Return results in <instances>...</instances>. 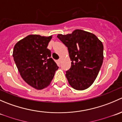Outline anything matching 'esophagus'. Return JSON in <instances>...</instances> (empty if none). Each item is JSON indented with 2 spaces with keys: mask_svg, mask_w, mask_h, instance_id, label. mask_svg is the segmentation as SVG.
I'll list each match as a JSON object with an SVG mask.
<instances>
[{
  "mask_svg": "<svg viewBox=\"0 0 122 122\" xmlns=\"http://www.w3.org/2000/svg\"><path fill=\"white\" fill-rule=\"evenodd\" d=\"M58 61L59 63H61V58H60V59H59V60H58Z\"/></svg>",
  "mask_w": 122,
  "mask_h": 122,
  "instance_id": "34e87169",
  "label": "esophagus"
}]
</instances>
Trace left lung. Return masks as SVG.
<instances>
[{"mask_svg":"<svg viewBox=\"0 0 122 122\" xmlns=\"http://www.w3.org/2000/svg\"><path fill=\"white\" fill-rule=\"evenodd\" d=\"M58 38L68 48L71 68L66 71L70 86L77 90L88 88L94 81L103 61V45L92 33L76 29L71 34H58Z\"/></svg>","mask_w":122,"mask_h":122,"instance_id":"8db88e82","label":"left lung"}]
</instances>
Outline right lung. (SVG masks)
I'll return each instance as SVG.
<instances>
[{
    "label": "right lung",
    "mask_w": 122,
    "mask_h": 122,
    "mask_svg": "<svg viewBox=\"0 0 122 122\" xmlns=\"http://www.w3.org/2000/svg\"><path fill=\"white\" fill-rule=\"evenodd\" d=\"M52 36H27L15 44L13 57L23 80L37 90L47 87L58 67L47 48Z\"/></svg>",
    "instance_id": "obj_1"
}]
</instances>
